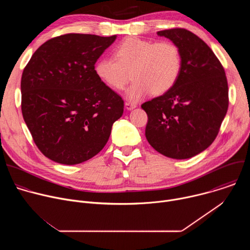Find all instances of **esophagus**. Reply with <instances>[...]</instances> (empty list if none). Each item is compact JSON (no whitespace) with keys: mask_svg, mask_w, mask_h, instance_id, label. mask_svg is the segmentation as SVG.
Masks as SVG:
<instances>
[{"mask_svg":"<svg viewBox=\"0 0 250 250\" xmlns=\"http://www.w3.org/2000/svg\"><path fill=\"white\" fill-rule=\"evenodd\" d=\"M125 108H126V110L130 111V110L136 108V104L133 103V102H128L127 101V102H125Z\"/></svg>","mask_w":250,"mask_h":250,"instance_id":"obj_1","label":"esophagus"}]
</instances>
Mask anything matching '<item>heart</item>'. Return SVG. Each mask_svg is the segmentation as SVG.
<instances>
[{
  "label": "heart",
  "mask_w": 250,
  "mask_h": 250,
  "mask_svg": "<svg viewBox=\"0 0 250 250\" xmlns=\"http://www.w3.org/2000/svg\"><path fill=\"white\" fill-rule=\"evenodd\" d=\"M114 58H101L95 74L105 86L124 90L130 76L134 80L127 90L130 100H139L149 92L163 95L177 82L182 69L180 48L172 42H151L126 38L113 50Z\"/></svg>",
  "instance_id": "b5f03b06"
}]
</instances>
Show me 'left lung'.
Listing matches in <instances>:
<instances>
[{
    "instance_id": "1",
    "label": "left lung",
    "mask_w": 250,
    "mask_h": 250,
    "mask_svg": "<svg viewBox=\"0 0 250 250\" xmlns=\"http://www.w3.org/2000/svg\"><path fill=\"white\" fill-rule=\"evenodd\" d=\"M180 48L182 69L165 94L141 104L148 122L146 136L159 153L191 158L216 139L229 108L225 69L208 45L185 28L157 31Z\"/></svg>"
}]
</instances>
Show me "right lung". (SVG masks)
<instances>
[{
	"instance_id": "right-lung-1",
	"label": "right lung",
	"mask_w": 250,
	"mask_h": 250,
	"mask_svg": "<svg viewBox=\"0 0 250 250\" xmlns=\"http://www.w3.org/2000/svg\"><path fill=\"white\" fill-rule=\"evenodd\" d=\"M117 39L67 33L33 53L21 81V113L34 144L50 160L74 165L98 154L124 100L97 77L95 63Z\"/></svg>"
}]
</instances>
